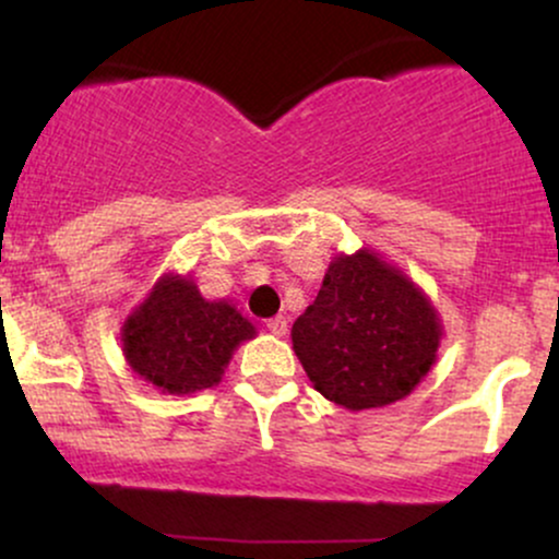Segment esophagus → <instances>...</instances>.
Segmentation results:
<instances>
[{
    "instance_id": "1",
    "label": "esophagus",
    "mask_w": 559,
    "mask_h": 559,
    "mask_svg": "<svg viewBox=\"0 0 559 559\" xmlns=\"http://www.w3.org/2000/svg\"><path fill=\"white\" fill-rule=\"evenodd\" d=\"M265 325H267V331L275 333V336H286V331H288V318H286V316H275V318L267 320Z\"/></svg>"
}]
</instances>
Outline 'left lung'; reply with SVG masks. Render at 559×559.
Wrapping results in <instances>:
<instances>
[{
	"instance_id": "8db88e82",
	"label": "left lung",
	"mask_w": 559,
	"mask_h": 559,
	"mask_svg": "<svg viewBox=\"0 0 559 559\" xmlns=\"http://www.w3.org/2000/svg\"><path fill=\"white\" fill-rule=\"evenodd\" d=\"M439 338L428 299L365 249L331 262L316 301L292 329L312 386L346 409L407 396L431 370Z\"/></svg>"
}]
</instances>
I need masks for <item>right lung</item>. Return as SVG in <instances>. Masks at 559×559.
<instances>
[{
  "label": "right lung",
  "instance_id": "obj_1",
  "mask_svg": "<svg viewBox=\"0 0 559 559\" xmlns=\"http://www.w3.org/2000/svg\"><path fill=\"white\" fill-rule=\"evenodd\" d=\"M254 325L228 301L199 297L189 278H163L126 320V360L168 394H191L221 381L234 349Z\"/></svg>",
  "mask_w": 559,
  "mask_h": 559
}]
</instances>
